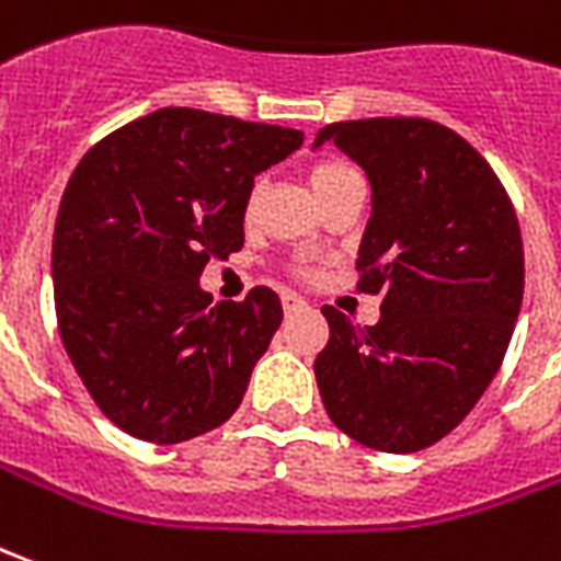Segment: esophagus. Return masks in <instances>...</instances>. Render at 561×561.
I'll return each mask as SVG.
<instances>
[{
	"label": "esophagus",
	"mask_w": 561,
	"mask_h": 561,
	"mask_svg": "<svg viewBox=\"0 0 561 561\" xmlns=\"http://www.w3.org/2000/svg\"><path fill=\"white\" fill-rule=\"evenodd\" d=\"M282 307H285V312H294V309H304V307H307V300H304L300 294L282 291Z\"/></svg>",
	"instance_id": "1"
}]
</instances>
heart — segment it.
<instances>
[{"label": "heart", "mask_w": 561, "mask_h": 561, "mask_svg": "<svg viewBox=\"0 0 561 561\" xmlns=\"http://www.w3.org/2000/svg\"><path fill=\"white\" fill-rule=\"evenodd\" d=\"M352 179H358V172L352 170L348 163H343V160H319V163L312 167V172H309V185H312V191H316V197L319 199H324L334 187L346 185Z\"/></svg>", "instance_id": "obj_1"}]
</instances>
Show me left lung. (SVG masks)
I'll use <instances>...</instances> for the list:
<instances>
[{
    "label": "left lung",
    "instance_id": "8db88e82",
    "mask_svg": "<svg viewBox=\"0 0 561 561\" xmlns=\"http://www.w3.org/2000/svg\"><path fill=\"white\" fill-rule=\"evenodd\" d=\"M324 139L374 187L355 270L382 316L362 328L321 307V403L352 440L419 453L471 413L504 362L526 285L519 221L483 154L437 121H340Z\"/></svg>",
    "mask_w": 561,
    "mask_h": 561
}]
</instances>
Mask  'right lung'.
Segmentation results:
<instances>
[{"label":"right lung","mask_w":561,"mask_h":561,"mask_svg":"<svg viewBox=\"0 0 561 561\" xmlns=\"http://www.w3.org/2000/svg\"><path fill=\"white\" fill-rule=\"evenodd\" d=\"M304 145L291 127L160 108L90 148L54 225L60 340L93 403L148 444L237 413L282 324L279 294L213 304L209 261L240 252L254 175Z\"/></svg>","instance_id":"1"}]
</instances>
